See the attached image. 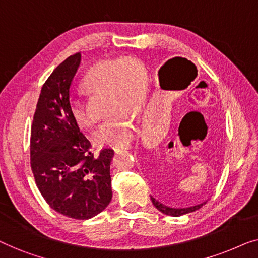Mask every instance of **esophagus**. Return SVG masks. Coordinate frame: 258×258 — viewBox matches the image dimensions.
I'll return each mask as SVG.
<instances>
[{
  "label": "esophagus",
  "mask_w": 258,
  "mask_h": 258,
  "mask_svg": "<svg viewBox=\"0 0 258 258\" xmlns=\"http://www.w3.org/2000/svg\"><path fill=\"white\" fill-rule=\"evenodd\" d=\"M125 149H129V148L128 147H115V148H112V150H114L115 153H119V151L125 150Z\"/></svg>",
  "instance_id": "esophagus-1"
}]
</instances>
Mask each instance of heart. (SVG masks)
I'll use <instances>...</instances> for the list:
<instances>
[{
    "label": "heart",
    "mask_w": 258,
    "mask_h": 258,
    "mask_svg": "<svg viewBox=\"0 0 258 258\" xmlns=\"http://www.w3.org/2000/svg\"><path fill=\"white\" fill-rule=\"evenodd\" d=\"M83 84L91 93L108 94L109 109L115 112L95 129L91 135L93 142L100 147L128 144L135 134V122L130 114L140 111L146 100L147 70L143 63L133 57L100 62L89 69ZM69 108L80 126L93 125L94 119L82 96L73 95Z\"/></svg>",
    "instance_id": "1"
}]
</instances>
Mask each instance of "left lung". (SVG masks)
Returning a JSON list of instances; mask_svg holds the SVG:
<instances>
[{"label": "left lung", "mask_w": 258, "mask_h": 258, "mask_svg": "<svg viewBox=\"0 0 258 258\" xmlns=\"http://www.w3.org/2000/svg\"><path fill=\"white\" fill-rule=\"evenodd\" d=\"M151 202L155 207L157 208L158 210L161 211V213H163L165 215H169V216H175V217H178L181 216V215H184V214H189V213H194V211L199 210L200 208H202L206 202L204 203H201L199 206H194V207H190V208H182V209H175V208H170V207H167L164 206V204H162L161 202H158L154 199V197H151Z\"/></svg>", "instance_id": "8db88e82"}]
</instances>
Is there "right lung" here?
I'll return each instance as SVG.
<instances>
[{
    "instance_id": "obj_1",
    "label": "right lung",
    "mask_w": 258,
    "mask_h": 258,
    "mask_svg": "<svg viewBox=\"0 0 258 258\" xmlns=\"http://www.w3.org/2000/svg\"><path fill=\"white\" fill-rule=\"evenodd\" d=\"M81 54L69 56L41 89L31 124L30 167L45 202L56 213L88 220L110 203L114 150H91L69 108V89Z\"/></svg>"
}]
</instances>
